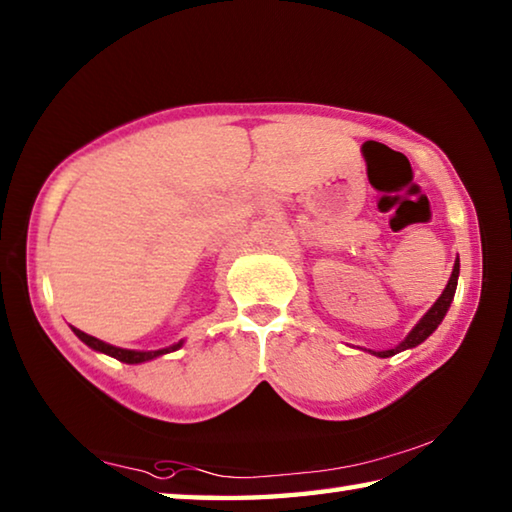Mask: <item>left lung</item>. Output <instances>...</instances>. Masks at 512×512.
Masks as SVG:
<instances>
[{
    "instance_id": "obj_1",
    "label": "left lung",
    "mask_w": 512,
    "mask_h": 512,
    "mask_svg": "<svg viewBox=\"0 0 512 512\" xmlns=\"http://www.w3.org/2000/svg\"><path fill=\"white\" fill-rule=\"evenodd\" d=\"M458 273H461V262H454V268H452V275H449L447 280V287L443 289V293H440V298L433 302V305L429 307L427 314H424L418 323H415V327L411 329L409 334L404 336V341H400L395 345V348L391 350H368L370 354H375V357L379 359H386V357H393V354L397 352H404V350H411L415 348V345H420L429 339V336L436 332L438 325L443 323V318L447 316L449 307H452V300H454V293H456V284H458Z\"/></svg>"
}]
</instances>
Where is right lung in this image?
<instances>
[{
    "instance_id": "add662e5",
    "label": "right lung",
    "mask_w": 512,
    "mask_h": 512,
    "mask_svg": "<svg viewBox=\"0 0 512 512\" xmlns=\"http://www.w3.org/2000/svg\"><path fill=\"white\" fill-rule=\"evenodd\" d=\"M72 332H74L76 336H79V339H81L85 345H88V348L97 350V352H103V354H108V357L117 359V361H121V363H131V366H135V363L153 361V359L162 357V354L176 352V350L183 348V343H185V341H178V343L167 345V348H160V350H126V348H117V345H110V343H106V341H99L97 336L85 334V332H81V329H76V327H72Z\"/></svg>"
}]
</instances>
